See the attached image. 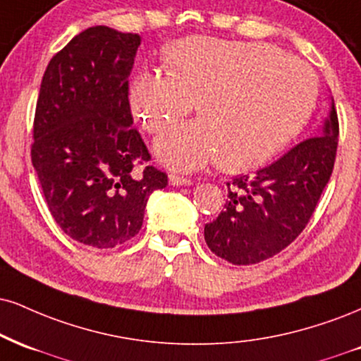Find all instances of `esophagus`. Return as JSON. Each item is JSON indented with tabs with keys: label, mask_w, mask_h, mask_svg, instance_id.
Returning a JSON list of instances; mask_svg holds the SVG:
<instances>
[{
	"label": "esophagus",
	"mask_w": 361,
	"mask_h": 361,
	"mask_svg": "<svg viewBox=\"0 0 361 361\" xmlns=\"http://www.w3.org/2000/svg\"><path fill=\"white\" fill-rule=\"evenodd\" d=\"M193 181L186 176H180V175H169V185L173 186H183V185H192Z\"/></svg>",
	"instance_id": "1"
}]
</instances>
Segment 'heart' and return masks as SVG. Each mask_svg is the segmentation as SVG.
<instances>
[{
	"mask_svg": "<svg viewBox=\"0 0 361 361\" xmlns=\"http://www.w3.org/2000/svg\"><path fill=\"white\" fill-rule=\"evenodd\" d=\"M166 63L169 75L134 73L128 99L151 134L180 123L197 102L202 119L156 141L159 158L176 169L262 166L302 133L318 99L310 65L271 43L188 37L169 47Z\"/></svg>",
	"mask_w": 361,
	"mask_h": 361,
	"instance_id": "1",
	"label": "heart"
}]
</instances>
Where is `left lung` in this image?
I'll return each instance as SVG.
<instances>
[{"mask_svg": "<svg viewBox=\"0 0 361 361\" xmlns=\"http://www.w3.org/2000/svg\"><path fill=\"white\" fill-rule=\"evenodd\" d=\"M336 149L338 116L331 104L316 136L255 175L235 176L227 183L225 210L205 225L210 250L235 266L262 262L284 250L314 214L333 173Z\"/></svg>", "mask_w": 361, "mask_h": 361, "instance_id": "obj_1", "label": "left lung"}]
</instances>
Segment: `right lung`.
I'll return each instance as SVG.
<instances>
[{
	"label": "right lung",
	"instance_id": "right-lung-1",
	"mask_svg": "<svg viewBox=\"0 0 361 361\" xmlns=\"http://www.w3.org/2000/svg\"><path fill=\"white\" fill-rule=\"evenodd\" d=\"M141 37L109 27L75 35L43 73L32 163L60 228L112 249L141 230L149 195L168 185L133 126L129 73Z\"/></svg>",
	"mask_w": 361,
	"mask_h": 361
}]
</instances>
